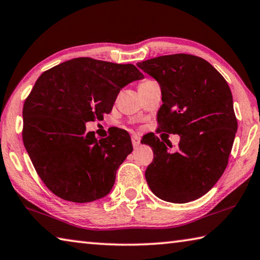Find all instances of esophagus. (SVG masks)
Returning a JSON list of instances; mask_svg holds the SVG:
<instances>
[{
    "label": "esophagus",
    "instance_id": "obj_1",
    "mask_svg": "<svg viewBox=\"0 0 260 260\" xmlns=\"http://www.w3.org/2000/svg\"><path fill=\"white\" fill-rule=\"evenodd\" d=\"M132 143H133L134 148H138V146H139L140 143H141L140 136H138V135H132Z\"/></svg>",
    "mask_w": 260,
    "mask_h": 260
}]
</instances>
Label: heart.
Returning a JSON list of instances; mask_svg holds the SVG:
<instances>
[{"label":"heart","mask_w":260,"mask_h":260,"mask_svg":"<svg viewBox=\"0 0 260 260\" xmlns=\"http://www.w3.org/2000/svg\"><path fill=\"white\" fill-rule=\"evenodd\" d=\"M148 82H150V79H146V81H143L142 83H141L140 85H142V84H145V83H148Z\"/></svg>","instance_id":"1"}]
</instances>
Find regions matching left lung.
<instances>
[{"label": "left lung", "instance_id": "1", "mask_svg": "<svg viewBox=\"0 0 260 260\" xmlns=\"http://www.w3.org/2000/svg\"><path fill=\"white\" fill-rule=\"evenodd\" d=\"M138 67L161 87L158 131L181 138L176 152L157 136L145 141L153 151L146 182L165 201L199 199L223 175L238 129L228 82L208 61L192 54L157 56Z\"/></svg>", "mask_w": 260, "mask_h": 260}]
</instances>
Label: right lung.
<instances>
[{
  "mask_svg": "<svg viewBox=\"0 0 260 260\" xmlns=\"http://www.w3.org/2000/svg\"><path fill=\"white\" fill-rule=\"evenodd\" d=\"M143 78L134 64L76 58L46 70L23 103L22 140L36 173L61 199L91 202L107 196L118 167L132 151L129 134L105 139L87 121L109 114L120 89Z\"/></svg>",
  "mask_w": 260,
  "mask_h": 260,
  "instance_id": "right-lung-1",
  "label": "right lung"
}]
</instances>
